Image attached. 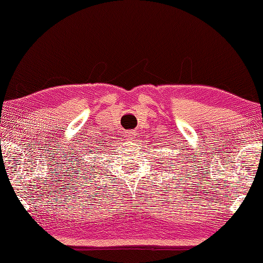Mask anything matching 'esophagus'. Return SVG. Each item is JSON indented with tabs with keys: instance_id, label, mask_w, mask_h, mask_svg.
<instances>
[{
	"instance_id": "obj_1",
	"label": "esophagus",
	"mask_w": 263,
	"mask_h": 263,
	"mask_svg": "<svg viewBox=\"0 0 263 263\" xmlns=\"http://www.w3.org/2000/svg\"><path fill=\"white\" fill-rule=\"evenodd\" d=\"M126 138L128 139V140H131V139L135 138V132H132V131L127 132V133H126Z\"/></svg>"
}]
</instances>
